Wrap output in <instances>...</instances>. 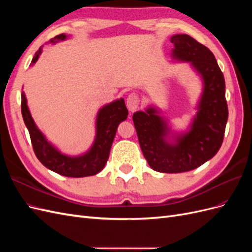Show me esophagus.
<instances>
[{
  "label": "esophagus",
  "instance_id": "obj_1",
  "mask_svg": "<svg viewBox=\"0 0 252 252\" xmlns=\"http://www.w3.org/2000/svg\"><path fill=\"white\" fill-rule=\"evenodd\" d=\"M127 108L130 110L131 112L135 111L136 108H138L139 106V103H140V98H139V95L136 94H130L128 95L127 97Z\"/></svg>",
  "mask_w": 252,
  "mask_h": 252
}]
</instances>
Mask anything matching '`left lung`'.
<instances>
[{
    "label": "left lung",
    "instance_id": "1",
    "mask_svg": "<svg viewBox=\"0 0 252 252\" xmlns=\"http://www.w3.org/2000/svg\"><path fill=\"white\" fill-rule=\"evenodd\" d=\"M170 41L174 45L173 59L191 64L203 82L192 123L188 131L174 133L152 106L134 112L132 120L142 152L151 168L180 173L197 168L217 155L224 139L228 107L224 75L213 53L188 34H174Z\"/></svg>",
    "mask_w": 252,
    "mask_h": 252
}]
</instances>
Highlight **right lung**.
I'll return each mask as SVG.
<instances>
[{"label": "right lung", "instance_id": "right-lung-1", "mask_svg": "<svg viewBox=\"0 0 252 252\" xmlns=\"http://www.w3.org/2000/svg\"><path fill=\"white\" fill-rule=\"evenodd\" d=\"M66 34L62 33L53 37L49 43L55 44L66 40ZM42 53V47L35 52L32 61L33 65ZM22 116L30 134L33 151L39 161L46 168L68 178H84L100 172L107 163L110 148L119 124L127 119L128 110L124 98H120L110 104L103 106L98 110L95 122V139L88 151L78 157H70L62 154L51 143L35 125L27 106L24 91H22Z\"/></svg>", "mask_w": 252, "mask_h": 252}]
</instances>
